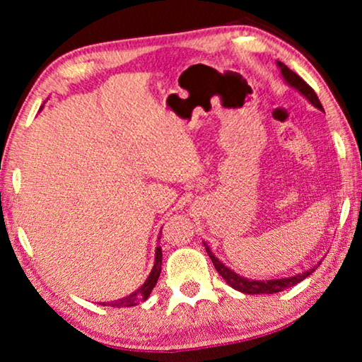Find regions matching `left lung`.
<instances>
[{
  "mask_svg": "<svg viewBox=\"0 0 362 362\" xmlns=\"http://www.w3.org/2000/svg\"><path fill=\"white\" fill-rule=\"evenodd\" d=\"M278 66L281 69V75H283L284 81L291 86V88L297 89L300 94H302L306 100H308L311 105L320 108L324 112V108L321 105L320 99H317V95L313 89L310 88L308 84H306L302 78H300L297 73H293L291 69H287V66L283 64V62H276ZM206 246V252L209 254L211 260L214 263V267H216V269L218 272L220 276H222L226 284H230L233 289L240 291V292H244V293H250V296H254V293H276V292H281L287 289V287H292L298 284L300 281H303L305 278H308L311 273L315 272L316 268H310L308 272H303L300 274H296V276H289V278H283V279H267V281H255V279H247V278H243L240 276V274L233 272V269H230L228 267H225L222 262H220L216 255L212 254V250L209 249V246L204 243ZM320 265V263H317Z\"/></svg>",
  "mask_w": 362,
  "mask_h": 362,
  "instance_id": "8db88e82",
  "label": "left lung"
}]
</instances>
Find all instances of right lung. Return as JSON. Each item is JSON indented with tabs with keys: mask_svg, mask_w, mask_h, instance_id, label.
<instances>
[{
	"mask_svg": "<svg viewBox=\"0 0 362 362\" xmlns=\"http://www.w3.org/2000/svg\"><path fill=\"white\" fill-rule=\"evenodd\" d=\"M161 240V236L158 238ZM161 262H163V250L161 247H156L155 250V265L151 268V273L148 274V278L145 279V283L139 287L136 292L129 293L127 297H122L119 300H113V302H100V305L103 306H116V308H124V306H136L137 303L144 302L150 297V293L153 291V287L156 286L159 273H161Z\"/></svg>",
	"mask_w": 362,
	"mask_h": 362,
	"instance_id": "1",
	"label": "right lung"
}]
</instances>
